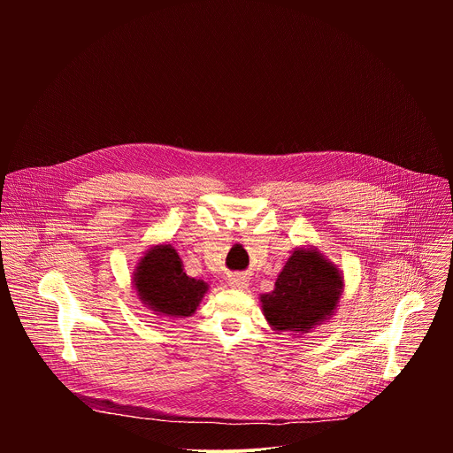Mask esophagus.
I'll list each match as a JSON object with an SVG mask.
<instances>
[{"label":"esophagus","mask_w":453,"mask_h":453,"mask_svg":"<svg viewBox=\"0 0 453 453\" xmlns=\"http://www.w3.org/2000/svg\"><path fill=\"white\" fill-rule=\"evenodd\" d=\"M229 287L236 288V290H245L249 287V278L243 274H236L229 278Z\"/></svg>","instance_id":"1"}]
</instances>
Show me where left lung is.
<instances>
[{
    "mask_svg": "<svg viewBox=\"0 0 453 453\" xmlns=\"http://www.w3.org/2000/svg\"><path fill=\"white\" fill-rule=\"evenodd\" d=\"M344 294L342 271L313 245L296 247L276 278L274 290L260 296L274 332L304 335L332 319Z\"/></svg>",
    "mask_w": 453,
    "mask_h": 453,
    "instance_id": "left-lung-1",
    "label": "left lung"
}]
</instances>
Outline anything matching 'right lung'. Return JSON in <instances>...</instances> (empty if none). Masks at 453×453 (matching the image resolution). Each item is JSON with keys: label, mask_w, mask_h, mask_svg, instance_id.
I'll return each mask as SVG.
<instances>
[{"label": "right lung", "mask_w": 453, "mask_h": 453, "mask_svg": "<svg viewBox=\"0 0 453 453\" xmlns=\"http://www.w3.org/2000/svg\"><path fill=\"white\" fill-rule=\"evenodd\" d=\"M179 252L170 243L152 245L138 260L133 285L138 299L159 317L182 319L197 311L210 285L186 276Z\"/></svg>", "instance_id": "obj_1"}]
</instances>
